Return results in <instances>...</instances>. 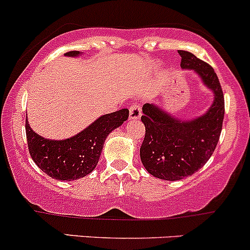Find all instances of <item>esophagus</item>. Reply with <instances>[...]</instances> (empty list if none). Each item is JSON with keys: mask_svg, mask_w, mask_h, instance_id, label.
Segmentation results:
<instances>
[{"mask_svg": "<svg viewBox=\"0 0 250 250\" xmlns=\"http://www.w3.org/2000/svg\"><path fill=\"white\" fill-rule=\"evenodd\" d=\"M141 116V107L135 103H133L129 107V118L130 120H138Z\"/></svg>", "mask_w": 250, "mask_h": 250, "instance_id": "1", "label": "esophagus"}]
</instances>
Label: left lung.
I'll use <instances>...</instances> for the list:
<instances>
[{"mask_svg": "<svg viewBox=\"0 0 250 250\" xmlns=\"http://www.w3.org/2000/svg\"><path fill=\"white\" fill-rule=\"evenodd\" d=\"M180 66L192 69L214 93V103L206 115L180 121L152 104L143 106L145 138L140 158L151 175L163 180H180L202 168L213 155L223 129L225 102L215 71L209 64L186 50H179Z\"/></svg>", "mask_w": 250, "mask_h": 250, "instance_id": "1", "label": "left lung"}]
</instances>
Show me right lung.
I'll use <instances>...</instances> for the list:
<instances>
[{
  "instance_id": "1",
  "label": "right lung",
  "mask_w": 250,
  "mask_h": 250,
  "mask_svg": "<svg viewBox=\"0 0 250 250\" xmlns=\"http://www.w3.org/2000/svg\"><path fill=\"white\" fill-rule=\"evenodd\" d=\"M67 57L80 55L77 50L65 53ZM129 116L122 109L98 118L94 123L66 140H47L40 137L25 123L29 152L34 162L50 178L77 180L93 172L98 165L107 135L120 127Z\"/></svg>"
}]
</instances>
